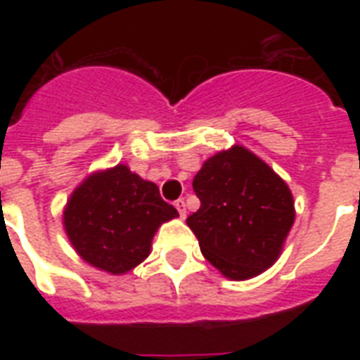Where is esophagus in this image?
Returning <instances> with one entry per match:
<instances>
[{
	"instance_id": "esophagus-1",
	"label": "esophagus",
	"mask_w": 360,
	"mask_h": 360,
	"mask_svg": "<svg viewBox=\"0 0 360 360\" xmlns=\"http://www.w3.org/2000/svg\"><path fill=\"white\" fill-rule=\"evenodd\" d=\"M175 209L179 211L181 219H185V217H186V205H185V202H183V200H177V202H175Z\"/></svg>"
}]
</instances>
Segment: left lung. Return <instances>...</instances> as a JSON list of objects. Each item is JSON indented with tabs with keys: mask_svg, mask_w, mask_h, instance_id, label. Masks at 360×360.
Returning a JSON list of instances; mask_svg holds the SVG:
<instances>
[{
	"mask_svg": "<svg viewBox=\"0 0 360 360\" xmlns=\"http://www.w3.org/2000/svg\"><path fill=\"white\" fill-rule=\"evenodd\" d=\"M192 186L202 205L186 224L226 278L248 280L278 259L295 207L284 179L262 158L233 146L207 158Z\"/></svg>",
	"mask_w": 360,
	"mask_h": 360,
	"instance_id": "8db88e82",
	"label": "left lung"
}]
</instances>
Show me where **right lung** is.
I'll use <instances>...</instances> for the list:
<instances>
[{
	"label": "right lung",
	"mask_w": 360,
	"mask_h": 360,
	"mask_svg": "<svg viewBox=\"0 0 360 360\" xmlns=\"http://www.w3.org/2000/svg\"><path fill=\"white\" fill-rule=\"evenodd\" d=\"M179 217L158 186L124 164L95 172L70 194L63 226L78 256L110 274H124L151 252L160 224Z\"/></svg>",
	"instance_id": "obj_1"
}]
</instances>
